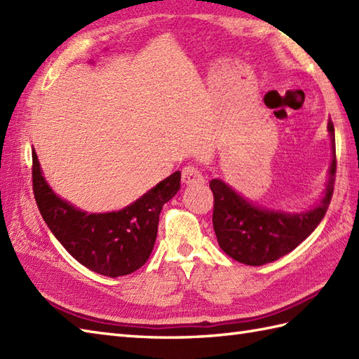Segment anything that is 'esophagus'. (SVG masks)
Returning a JSON list of instances; mask_svg holds the SVG:
<instances>
[{
    "mask_svg": "<svg viewBox=\"0 0 359 359\" xmlns=\"http://www.w3.org/2000/svg\"><path fill=\"white\" fill-rule=\"evenodd\" d=\"M182 182L187 185L203 184V175L196 165H187L184 166V170H182Z\"/></svg>",
    "mask_w": 359,
    "mask_h": 359,
    "instance_id": "esophagus-1",
    "label": "esophagus"
}]
</instances>
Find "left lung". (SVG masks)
I'll use <instances>...</instances> for the list:
<instances>
[{"instance_id":"1","label":"left lung","mask_w":359,"mask_h":359,"mask_svg":"<svg viewBox=\"0 0 359 359\" xmlns=\"http://www.w3.org/2000/svg\"><path fill=\"white\" fill-rule=\"evenodd\" d=\"M329 133L334 144L332 120H329ZM334 177H337V149L333 147L329 182L321 203L313 210L296 212V215L255 207L222 180L212 179L210 182V188L215 196L212 226L219 247L234 261L255 266L285 256L302 241H306L325 216L333 196Z\"/></svg>"}]
</instances>
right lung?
<instances>
[{"mask_svg":"<svg viewBox=\"0 0 359 359\" xmlns=\"http://www.w3.org/2000/svg\"><path fill=\"white\" fill-rule=\"evenodd\" d=\"M32 187L44 222L67 253L89 270L118 278L148 261L157 238L160 211L180 188V171L123 210L88 215L53 194L32 151Z\"/></svg>","mask_w":359,"mask_h":359,"instance_id":"add662e5","label":"right lung"}]
</instances>
